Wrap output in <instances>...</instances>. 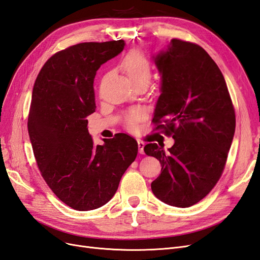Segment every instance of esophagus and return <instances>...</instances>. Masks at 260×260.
<instances>
[{
    "label": "esophagus",
    "instance_id": "1",
    "mask_svg": "<svg viewBox=\"0 0 260 260\" xmlns=\"http://www.w3.org/2000/svg\"><path fill=\"white\" fill-rule=\"evenodd\" d=\"M144 143L142 141H138V146H139V153L140 154H144Z\"/></svg>",
    "mask_w": 260,
    "mask_h": 260
}]
</instances>
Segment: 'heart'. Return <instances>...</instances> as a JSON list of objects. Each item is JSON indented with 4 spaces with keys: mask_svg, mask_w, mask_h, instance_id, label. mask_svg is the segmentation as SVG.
<instances>
[{
    "mask_svg": "<svg viewBox=\"0 0 260 260\" xmlns=\"http://www.w3.org/2000/svg\"><path fill=\"white\" fill-rule=\"evenodd\" d=\"M122 68L136 88L140 85L147 86L151 81L153 72L151 61L142 52L135 51L128 54L122 61ZM141 117H142V114L140 111L131 109L124 116V123L129 129H133L141 119Z\"/></svg>",
    "mask_w": 260,
    "mask_h": 260,
    "instance_id": "b5f03b06",
    "label": "heart"
}]
</instances>
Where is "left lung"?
Listing matches in <instances>:
<instances>
[{
	"instance_id": "1",
	"label": "left lung",
	"mask_w": 260,
	"mask_h": 260,
	"mask_svg": "<svg viewBox=\"0 0 260 260\" xmlns=\"http://www.w3.org/2000/svg\"><path fill=\"white\" fill-rule=\"evenodd\" d=\"M161 76L153 122L172 136L168 151L149 143L144 152L160 162L152 184L157 199L190 207L222 175L235 131V113L222 73L200 45L172 39L153 57Z\"/></svg>"
}]
</instances>
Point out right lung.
<instances>
[{"label":"right lung","instance_id":"obj_1","mask_svg":"<svg viewBox=\"0 0 260 260\" xmlns=\"http://www.w3.org/2000/svg\"><path fill=\"white\" fill-rule=\"evenodd\" d=\"M124 44L69 46L48 59L34 85L28 132L37 165L53 193L76 210H93L111 201L138 155L137 141L125 133L94 145L86 119L96 108L98 69Z\"/></svg>","mask_w":260,"mask_h":260}]
</instances>
